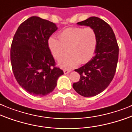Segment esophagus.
<instances>
[{
	"label": "esophagus",
	"mask_w": 132,
	"mask_h": 132,
	"mask_svg": "<svg viewBox=\"0 0 132 132\" xmlns=\"http://www.w3.org/2000/svg\"><path fill=\"white\" fill-rule=\"evenodd\" d=\"M71 70H67V69H65L63 71V72H64V74H65V75H66V74H68V73H69L70 72H71Z\"/></svg>",
	"instance_id": "obj_1"
}]
</instances>
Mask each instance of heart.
<instances>
[{
  "mask_svg": "<svg viewBox=\"0 0 132 132\" xmlns=\"http://www.w3.org/2000/svg\"><path fill=\"white\" fill-rule=\"evenodd\" d=\"M59 40L51 37L48 46L55 59L63 68H72L80 63L89 61L95 54L97 45V35L91 27L69 28L59 34Z\"/></svg>",
  "mask_w": 132,
  "mask_h": 132,
  "instance_id": "b5f03b06",
  "label": "heart"
}]
</instances>
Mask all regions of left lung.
I'll list each match as a JSON object with an SVG mask.
<instances>
[{
  "label": "left lung",
  "instance_id": "left-lung-1",
  "mask_svg": "<svg viewBox=\"0 0 132 132\" xmlns=\"http://www.w3.org/2000/svg\"><path fill=\"white\" fill-rule=\"evenodd\" d=\"M77 24L92 28L97 35L95 55L84 66L75 70L80 74V79L72 85L80 95L91 97L104 91L112 81L119 58V46L111 27L101 19L91 17Z\"/></svg>",
  "mask_w": 132,
  "mask_h": 132
}]
</instances>
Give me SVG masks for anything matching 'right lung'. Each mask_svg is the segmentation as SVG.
I'll use <instances>...</instances> for the list:
<instances>
[{
	"mask_svg": "<svg viewBox=\"0 0 132 132\" xmlns=\"http://www.w3.org/2000/svg\"><path fill=\"white\" fill-rule=\"evenodd\" d=\"M57 30L53 22L33 16L19 26L10 50L12 70L22 88L35 96L52 93L63 71L55 66L48 47L50 36Z\"/></svg>",
	"mask_w": 132,
	"mask_h": 132,
	"instance_id": "add662e5",
	"label": "right lung"
}]
</instances>
